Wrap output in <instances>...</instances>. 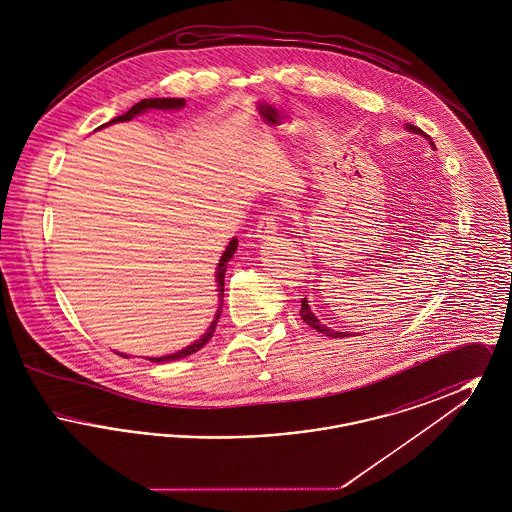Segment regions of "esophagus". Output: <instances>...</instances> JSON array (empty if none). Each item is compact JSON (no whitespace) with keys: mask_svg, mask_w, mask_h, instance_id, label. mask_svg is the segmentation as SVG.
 <instances>
[{"mask_svg":"<svg viewBox=\"0 0 512 512\" xmlns=\"http://www.w3.org/2000/svg\"><path fill=\"white\" fill-rule=\"evenodd\" d=\"M276 219H278V213H274V211H267L261 217L259 224H257V230H255L259 240H272L274 238V234L278 230V220Z\"/></svg>","mask_w":512,"mask_h":512,"instance_id":"esophagus-1","label":"esophagus"}]
</instances>
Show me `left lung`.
<instances>
[{
    "instance_id": "left-lung-1",
    "label": "left lung",
    "mask_w": 512,
    "mask_h": 512,
    "mask_svg": "<svg viewBox=\"0 0 512 512\" xmlns=\"http://www.w3.org/2000/svg\"><path fill=\"white\" fill-rule=\"evenodd\" d=\"M407 130H409V132H414V134H420V136H424V138H428V142H430L432 147H434L432 138H430L426 132H422L418 126H414V124H407ZM299 315H301V318H303L311 328H315L317 332L324 334V336H328V338H347V336H349L347 332H336V330L328 328L326 324H322V322H320V320L311 313V307H309L307 297H303V299H301V311H299Z\"/></svg>"
}]
</instances>
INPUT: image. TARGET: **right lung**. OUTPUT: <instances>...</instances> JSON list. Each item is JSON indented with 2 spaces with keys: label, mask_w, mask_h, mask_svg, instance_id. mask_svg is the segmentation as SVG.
Here are the masks:
<instances>
[{
  "label": "right lung",
  "mask_w": 512,
  "mask_h": 512,
  "mask_svg": "<svg viewBox=\"0 0 512 512\" xmlns=\"http://www.w3.org/2000/svg\"><path fill=\"white\" fill-rule=\"evenodd\" d=\"M186 105V99L182 98H149L142 99L140 103H136L132 109H128L124 115L121 117H117V119H113L111 122H107V124H113V122H122V121H130V119H134L136 115H140V113H144L147 109H182ZM107 124H103V126H107ZM236 247H238V240L236 238H232L230 240V244L226 247V251L222 253V257H220L219 267H217V286H219V309H217V315H215V320L211 322V326L207 328V332L199 338V340L192 343V345H188L186 349H182V351H178V353H172V355H165V357H153V359H149L151 363H169V361H176V359H184V357H188V355H192L195 351H199L207 341L213 338V334H215V328H217V322H219L220 313H222V299H224V272H226V265H228V261L234 257V253H236ZM126 357V355H124Z\"/></svg>",
  "instance_id": "add662e5"
}]
</instances>
